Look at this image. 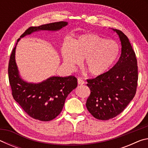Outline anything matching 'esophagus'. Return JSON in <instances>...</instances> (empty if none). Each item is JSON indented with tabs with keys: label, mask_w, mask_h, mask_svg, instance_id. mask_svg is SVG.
I'll return each instance as SVG.
<instances>
[{
	"label": "esophagus",
	"mask_w": 148,
	"mask_h": 148,
	"mask_svg": "<svg viewBox=\"0 0 148 148\" xmlns=\"http://www.w3.org/2000/svg\"><path fill=\"white\" fill-rule=\"evenodd\" d=\"M77 83H78L79 85H83L85 84V81L84 79H82V78L79 77V78H77Z\"/></svg>",
	"instance_id": "34e87169"
}]
</instances>
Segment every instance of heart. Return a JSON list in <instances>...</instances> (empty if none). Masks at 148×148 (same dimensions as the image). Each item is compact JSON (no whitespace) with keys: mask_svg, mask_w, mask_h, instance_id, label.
I'll return each mask as SVG.
<instances>
[{"mask_svg":"<svg viewBox=\"0 0 148 148\" xmlns=\"http://www.w3.org/2000/svg\"><path fill=\"white\" fill-rule=\"evenodd\" d=\"M119 53V47L116 41L92 33L79 35L71 42L64 41L61 46L62 60L67 68L72 71L84 59L85 68L92 76L107 71Z\"/></svg>","mask_w":148,"mask_h":148,"instance_id":"obj_1","label":"heart"}]
</instances>
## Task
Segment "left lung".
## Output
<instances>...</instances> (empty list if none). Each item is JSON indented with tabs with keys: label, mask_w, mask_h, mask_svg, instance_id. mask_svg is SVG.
I'll use <instances>...</instances> for the list:
<instances>
[{
	"label": "left lung",
	"mask_w": 148,
	"mask_h": 148,
	"mask_svg": "<svg viewBox=\"0 0 148 148\" xmlns=\"http://www.w3.org/2000/svg\"><path fill=\"white\" fill-rule=\"evenodd\" d=\"M113 30L121 43L119 61L110 71L87 79L91 94L86 107L92 116L100 120H108L121 114L136 91L138 76L136 55L126 35L119 30Z\"/></svg>",
	"instance_id": "obj_1"
}]
</instances>
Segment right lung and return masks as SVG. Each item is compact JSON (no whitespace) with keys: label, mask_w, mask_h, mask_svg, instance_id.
Instances as JSON below:
<instances>
[{"label":"right lung","mask_w":148,"mask_h":148,"mask_svg":"<svg viewBox=\"0 0 148 148\" xmlns=\"http://www.w3.org/2000/svg\"><path fill=\"white\" fill-rule=\"evenodd\" d=\"M66 21L31 27L20 38L40 31H57L66 26ZM12 50L8 64V77L12 96L30 117L42 121L53 119L61 113L65 100L77 86V78L74 76H52L41 83H28L19 76L15 54L17 42Z\"/></svg>","instance_id":"right-lung-1"}]
</instances>
